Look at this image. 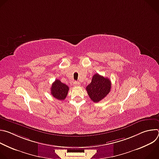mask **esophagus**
<instances>
[{"mask_svg":"<svg viewBox=\"0 0 159 159\" xmlns=\"http://www.w3.org/2000/svg\"><path fill=\"white\" fill-rule=\"evenodd\" d=\"M74 85L75 86H79V85H80V83H79V82L75 81V82H74Z\"/></svg>","mask_w":159,"mask_h":159,"instance_id":"1","label":"esophagus"}]
</instances>
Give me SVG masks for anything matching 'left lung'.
Wrapping results in <instances>:
<instances>
[{
  "instance_id": "obj_1",
  "label": "left lung",
  "mask_w": 159,
  "mask_h": 159,
  "mask_svg": "<svg viewBox=\"0 0 159 159\" xmlns=\"http://www.w3.org/2000/svg\"><path fill=\"white\" fill-rule=\"evenodd\" d=\"M111 88V80L96 74L93 75L92 81L86 87L88 95L93 102H98L103 99L110 92Z\"/></svg>"
}]
</instances>
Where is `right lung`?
Returning a JSON list of instances; mask_svg holds the SVG:
<instances>
[{
    "instance_id": "add662e5",
    "label": "right lung",
    "mask_w": 159,
    "mask_h": 159,
    "mask_svg": "<svg viewBox=\"0 0 159 159\" xmlns=\"http://www.w3.org/2000/svg\"><path fill=\"white\" fill-rule=\"evenodd\" d=\"M69 90V87L62 83L58 79H57L52 84L51 87V94L55 98L60 101L64 100L67 96Z\"/></svg>"
}]
</instances>
